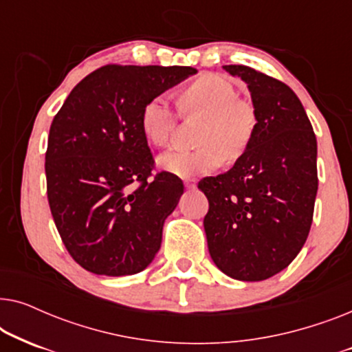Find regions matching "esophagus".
Returning <instances> with one entry per match:
<instances>
[{
	"label": "esophagus",
	"instance_id": "esophagus-1",
	"mask_svg": "<svg viewBox=\"0 0 352 352\" xmlns=\"http://www.w3.org/2000/svg\"><path fill=\"white\" fill-rule=\"evenodd\" d=\"M184 186H186V189L192 190V189H195V187H197V182H195V179H186Z\"/></svg>",
	"mask_w": 352,
	"mask_h": 352
}]
</instances>
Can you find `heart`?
<instances>
[{
    "instance_id": "obj_1",
    "label": "heart",
    "mask_w": 352,
    "mask_h": 352,
    "mask_svg": "<svg viewBox=\"0 0 352 352\" xmlns=\"http://www.w3.org/2000/svg\"><path fill=\"white\" fill-rule=\"evenodd\" d=\"M182 112L206 113L195 148H171L158 157L163 171L181 177H195L213 171L226 160H235L245 152L254 133V112L239 100L235 86L224 76L206 74L187 85L179 94ZM176 112L166 96L148 99L141 112V129L152 146L170 142Z\"/></svg>"
}]
</instances>
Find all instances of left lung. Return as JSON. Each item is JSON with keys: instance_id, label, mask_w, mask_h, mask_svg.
<instances>
[{"instance_id": "left-lung-1", "label": "left lung", "mask_w": 352, "mask_h": 352, "mask_svg": "<svg viewBox=\"0 0 352 352\" xmlns=\"http://www.w3.org/2000/svg\"><path fill=\"white\" fill-rule=\"evenodd\" d=\"M248 86L254 133L228 173L204 177L208 250L226 276L258 282L276 276L305 245L317 194V141L298 96L247 65H224Z\"/></svg>"}]
</instances>
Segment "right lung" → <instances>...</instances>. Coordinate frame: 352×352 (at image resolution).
Returning <instances> with one entry per match:
<instances>
[{
  "mask_svg": "<svg viewBox=\"0 0 352 352\" xmlns=\"http://www.w3.org/2000/svg\"><path fill=\"white\" fill-rule=\"evenodd\" d=\"M194 74L177 65H104L72 89L52 120L47 201L67 252L86 271L131 276L160 250L184 186L171 173L152 175L141 112Z\"/></svg>",
  "mask_w": 352,
  "mask_h": 352,
  "instance_id": "add662e5",
  "label": "right lung"
}]
</instances>
